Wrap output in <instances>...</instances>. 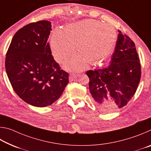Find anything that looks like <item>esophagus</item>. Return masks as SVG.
<instances>
[{
  "label": "esophagus",
  "instance_id": "obj_1",
  "mask_svg": "<svg viewBox=\"0 0 151 151\" xmlns=\"http://www.w3.org/2000/svg\"><path fill=\"white\" fill-rule=\"evenodd\" d=\"M78 76V75H74V74H71V75H70L69 76V81L70 82H72L74 80H75V78H76Z\"/></svg>",
  "mask_w": 151,
  "mask_h": 151
}]
</instances>
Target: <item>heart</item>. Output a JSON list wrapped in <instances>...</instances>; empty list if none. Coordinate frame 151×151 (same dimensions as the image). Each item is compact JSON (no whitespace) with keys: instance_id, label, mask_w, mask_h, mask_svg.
Returning a JSON list of instances; mask_svg holds the SVG:
<instances>
[{"instance_id":"b5f03b06","label":"heart","mask_w":151,"mask_h":151,"mask_svg":"<svg viewBox=\"0 0 151 151\" xmlns=\"http://www.w3.org/2000/svg\"><path fill=\"white\" fill-rule=\"evenodd\" d=\"M116 33L110 24L95 20H84L66 25L65 30L56 28L50 37V47L52 56L58 63H63L75 52L65 64L70 71H81L89 63L98 64L106 58L115 44Z\"/></svg>"}]
</instances>
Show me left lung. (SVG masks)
I'll use <instances>...</instances> for the list:
<instances>
[{
  "instance_id": "obj_1",
  "label": "left lung",
  "mask_w": 151,
  "mask_h": 151,
  "mask_svg": "<svg viewBox=\"0 0 151 151\" xmlns=\"http://www.w3.org/2000/svg\"><path fill=\"white\" fill-rule=\"evenodd\" d=\"M119 34L110 65L103 69L88 70L89 91L94 103L102 111L121 109L134 96L141 71L133 41L118 30Z\"/></svg>"
}]
</instances>
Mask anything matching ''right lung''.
<instances>
[{"instance_id":"obj_1","label":"right lung","mask_w":151,"mask_h":151,"mask_svg":"<svg viewBox=\"0 0 151 151\" xmlns=\"http://www.w3.org/2000/svg\"><path fill=\"white\" fill-rule=\"evenodd\" d=\"M51 22L40 20L15 33L5 60V68L15 93L27 103L49 106L58 100L68 83L47 42Z\"/></svg>"}]
</instances>
